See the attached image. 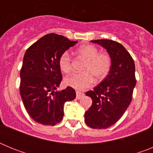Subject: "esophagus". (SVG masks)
<instances>
[{
  "instance_id": "34e87169",
  "label": "esophagus",
  "mask_w": 153,
  "mask_h": 153,
  "mask_svg": "<svg viewBox=\"0 0 153 153\" xmlns=\"http://www.w3.org/2000/svg\"><path fill=\"white\" fill-rule=\"evenodd\" d=\"M76 99L77 100H79V99H81L84 96V94L83 93H81L79 91H76Z\"/></svg>"
}]
</instances>
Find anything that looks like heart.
I'll return each instance as SVG.
<instances>
[{"label": "heart", "instance_id": "1", "mask_svg": "<svg viewBox=\"0 0 153 153\" xmlns=\"http://www.w3.org/2000/svg\"><path fill=\"white\" fill-rule=\"evenodd\" d=\"M78 56L86 60L83 67V73H75L65 78L66 85L76 90H85L97 81L102 80L110 71L111 57L106 53H99V50L91 44H84L76 51ZM60 70L65 74L72 70V58L67 51L62 53L58 60Z\"/></svg>", "mask_w": 153, "mask_h": 153}]
</instances>
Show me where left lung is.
I'll return each instance as SVG.
<instances>
[{"instance_id": "8db88e82", "label": "left lung", "mask_w": 153, "mask_h": 153, "mask_svg": "<svg viewBox=\"0 0 153 153\" xmlns=\"http://www.w3.org/2000/svg\"><path fill=\"white\" fill-rule=\"evenodd\" d=\"M101 45L111 57L109 74L93 90L86 92L93 103L84 114L85 123L93 129H106L123 117L132 100L136 84L135 63L120 43L111 40H91Z\"/></svg>"}]
</instances>
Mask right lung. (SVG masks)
I'll return each mask as SVG.
<instances>
[{"instance_id": "add662e5", "label": "right lung", "mask_w": 153, "mask_h": 153, "mask_svg": "<svg viewBox=\"0 0 153 153\" xmlns=\"http://www.w3.org/2000/svg\"><path fill=\"white\" fill-rule=\"evenodd\" d=\"M76 43L61 35L50 33L32 44L24 54L20 93L27 113L38 123H59L64 114L65 102L76 98L75 90L70 86L61 91L55 90L62 80L59 57Z\"/></svg>"}]
</instances>
